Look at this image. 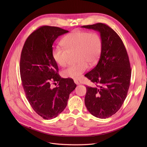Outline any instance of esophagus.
Listing matches in <instances>:
<instances>
[{"label":"esophagus","mask_w":147,"mask_h":147,"mask_svg":"<svg viewBox=\"0 0 147 147\" xmlns=\"http://www.w3.org/2000/svg\"><path fill=\"white\" fill-rule=\"evenodd\" d=\"M74 82H75V84H77V85H79L80 84V82L77 80H74Z\"/></svg>","instance_id":"1"}]
</instances>
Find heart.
I'll return each instance as SVG.
<instances>
[{
  "instance_id": "obj_1",
  "label": "heart",
  "mask_w": 147,
  "mask_h": 147,
  "mask_svg": "<svg viewBox=\"0 0 147 147\" xmlns=\"http://www.w3.org/2000/svg\"><path fill=\"white\" fill-rule=\"evenodd\" d=\"M63 48L56 47L52 55L56 64L63 67L66 65L70 56L75 55L77 64L69 66L61 72L65 78L77 79L88 67L95 65L102 51V39L95 32L74 31L66 35L61 40Z\"/></svg>"
}]
</instances>
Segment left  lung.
Returning a JSON list of instances; mask_svg holds the SVG:
<instances>
[{"label": "left lung", "instance_id": "8db88e82", "mask_svg": "<svg viewBox=\"0 0 147 147\" xmlns=\"http://www.w3.org/2000/svg\"><path fill=\"white\" fill-rule=\"evenodd\" d=\"M81 27L98 31L102 44L98 64L85 74L95 85L86 87V106L93 116L108 118L120 109L127 95L131 75L129 56L120 36L108 25Z\"/></svg>", "mask_w": 147, "mask_h": 147}]
</instances>
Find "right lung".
Masks as SVG:
<instances>
[{
    "mask_svg": "<svg viewBox=\"0 0 147 147\" xmlns=\"http://www.w3.org/2000/svg\"><path fill=\"white\" fill-rule=\"evenodd\" d=\"M68 32L56 27H40L28 36L21 54L20 71L26 98L44 119L55 118L63 111L76 87L73 79L61 78L52 55L54 41ZM56 83L58 86L53 88L51 84Z\"/></svg>",
    "mask_w": 147,
    "mask_h": 147,
    "instance_id": "1",
    "label": "right lung"
}]
</instances>
